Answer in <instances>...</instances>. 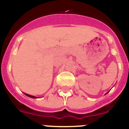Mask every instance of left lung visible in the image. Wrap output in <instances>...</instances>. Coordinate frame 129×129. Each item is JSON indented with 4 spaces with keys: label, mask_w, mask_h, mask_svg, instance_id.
Here are the masks:
<instances>
[{
    "label": "left lung",
    "mask_w": 129,
    "mask_h": 129,
    "mask_svg": "<svg viewBox=\"0 0 129 129\" xmlns=\"http://www.w3.org/2000/svg\"><path fill=\"white\" fill-rule=\"evenodd\" d=\"M108 92H107V93H106V94H107V93H108Z\"/></svg>",
    "instance_id": "8db88e82"
}]
</instances>
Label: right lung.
<instances>
[{
	"label": "right lung",
	"instance_id": "1",
	"mask_svg": "<svg viewBox=\"0 0 129 129\" xmlns=\"http://www.w3.org/2000/svg\"><path fill=\"white\" fill-rule=\"evenodd\" d=\"M24 94H25V95H27V96L29 97V98H34V99L38 98H37V97L34 96V95H29V94H25V93H24Z\"/></svg>",
	"mask_w": 129,
	"mask_h": 129
}]
</instances>
